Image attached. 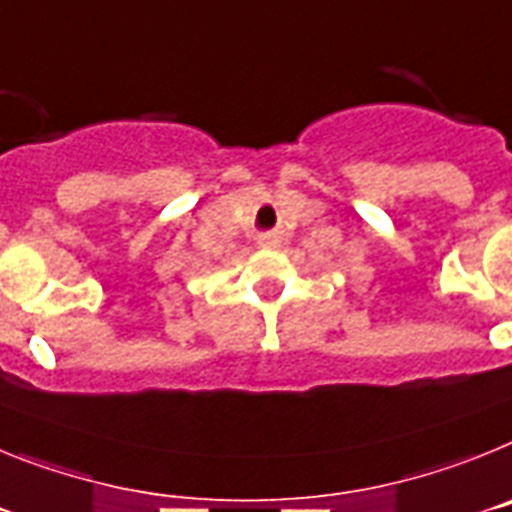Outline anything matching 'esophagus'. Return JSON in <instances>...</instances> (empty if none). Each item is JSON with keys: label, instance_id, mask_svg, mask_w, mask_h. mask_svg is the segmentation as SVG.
Masks as SVG:
<instances>
[{"label": "esophagus", "instance_id": "obj_1", "mask_svg": "<svg viewBox=\"0 0 512 512\" xmlns=\"http://www.w3.org/2000/svg\"><path fill=\"white\" fill-rule=\"evenodd\" d=\"M262 242L268 244V247H270V244H275V242H273V239H262Z\"/></svg>", "mask_w": 512, "mask_h": 512}]
</instances>
